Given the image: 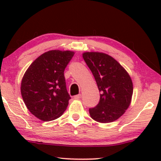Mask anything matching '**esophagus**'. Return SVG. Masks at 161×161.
<instances>
[{"instance_id":"obj_1","label":"esophagus","mask_w":161,"mask_h":161,"mask_svg":"<svg viewBox=\"0 0 161 161\" xmlns=\"http://www.w3.org/2000/svg\"><path fill=\"white\" fill-rule=\"evenodd\" d=\"M81 97V94H77V95H75L74 97L75 100H79Z\"/></svg>"}]
</instances>
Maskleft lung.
<instances>
[{
    "label": "left lung",
    "mask_w": 161,
    "mask_h": 161,
    "mask_svg": "<svg viewBox=\"0 0 161 161\" xmlns=\"http://www.w3.org/2000/svg\"><path fill=\"white\" fill-rule=\"evenodd\" d=\"M83 58L101 93L97 105L89 109L90 116L98 122H114L130 105L133 92L130 76L116 59L104 53L85 52Z\"/></svg>",
    "instance_id": "obj_1"
}]
</instances>
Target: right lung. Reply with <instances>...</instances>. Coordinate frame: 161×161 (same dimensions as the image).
Segmentation results:
<instances>
[{"label": "right lung", "instance_id": "right-lung-1", "mask_svg": "<svg viewBox=\"0 0 161 161\" xmlns=\"http://www.w3.org/2000/svg\"><path fill=\"white\" fill-rule=\"evenodd\" d=\"M75 52L53 50L39 56L23 77V100L33 115L40 120L56 119L66 111L70 99L64 72Z\"/></svg>", "mask_w": 161, "mask_h": 161}]
</instances>
